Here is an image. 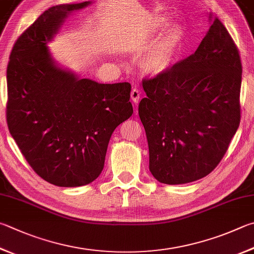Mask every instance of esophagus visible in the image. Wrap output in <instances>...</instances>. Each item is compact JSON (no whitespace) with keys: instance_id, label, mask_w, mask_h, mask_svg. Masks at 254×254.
<instances>
[{"instance_id":"34e87169","label":"esophagus","mask_w":254,"mask_h":254,"mask_svg":"<svg viewBox=\"0 0 254 254\" xmlns=\"http://www.w3.org/2000/svg\"><path fill=\"white\" fill-rule=\"evenodd\" d=\"M140 95H141L140 91L137 90L136 87H134V89H133V90L131 91V99H132V101H133V103H134V104H137V103H139Z\"/></svg>"}]
</instances>
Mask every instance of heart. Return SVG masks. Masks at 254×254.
I'll use <instances>...</instances> for the list:
<instances>
[{
    "label": "heart",
    "mask_w": 254,
    "mask_h": 254,
    "mask_svg": "<svg viewBox=\"0 0 254 254\" xmlns=\"http://www.w3.org/2000/svg\"><path fill=\"white\" fill-rule=\"evenodd\" d=\"M167 23V17H161L154 23L153 30H162ZM183 38L184 26L182 23L175 22L170 25L142 58L140 63L142 72L149 76H159L168 72L177 61Z\"/></svg>",
    "instance_id": "heart-1"
}]
</instances>
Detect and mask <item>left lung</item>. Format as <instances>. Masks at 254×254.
<instances>
[{
	"label": "left lung",
	"mask_w": 254,
	"mask_h": 254,
	"mask_svg": "<svg viewBox=\"0 0 254 254\" xmlns=\"http://www.w3.org/2000/svg\"><path fill=\"white\" fill-rule=\"evenodd\" d=\"M241 80L239 50L218 17L194 53L143 80L139 115L159 182H193L216 168L241 120Z\"/></svg>",
	"instance_id": "1"
}]
</instances>
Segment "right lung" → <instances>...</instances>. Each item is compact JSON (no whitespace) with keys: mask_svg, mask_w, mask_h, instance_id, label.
Masks as SVG:
<instances>
[{"mask_svg":"<svg viewBox=\"0 0 254 254\" xmlns=\"http://www.w3.org/2000/svg\"><path fill=\"white\" fill-rule=\"evenodd\" d=\"M50 7L23 32L6 70V121L34 172L58 187H81L102 172L113 131L131 117V84L80 79L55 64L47 44L71 12Z\"/></svg>","mask_w":254,"mask_h":254,"instance_id":"1","label":"right lung"}]
</instances>
